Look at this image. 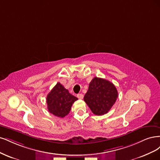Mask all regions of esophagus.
<instances>
[{
  "instance_id": "obj_1",
  "label": "esophagus",
  "mask_w": 160,
  "mask_h": 160,
  "mask_svg": "<svg viewBox=\"0 0 160 160\" xmlns=\"http://www.w3.org/2000/svg\"><path fill=\"white\" fill-rule=\"evenodd\" d=\"M77 97H78L79 99H82V98H83L84 96H83V94H78V95H77Z\"/></svg>"
}]
</instances>
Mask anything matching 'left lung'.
Returning <instances> with one entry per match:
<instances>
[{
  "label": "left lung",
  "mask_w": 160,
  "mask_h": 160,
  "mask_svg": "<svg viewBox=\"0 0 160 160\" xmlns=\"http://www.w3.org/2000/svg\"><path fill=\"white\" fill-rule=\"evenodd\" d=\"M114 84L107 80L94 77L90 82L84 100L93 114L104 115L109 112L118 98Z\"/></svg>",
  "instance_id": "left-lung-1"
}]
</instances>
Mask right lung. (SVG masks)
<instances>
[{
  "mask_svg": "<svg viewBox=\"0 0 160 160\" xmlns=\"http://www.w3.org/2000/svg\"><path fill=\"white\" fill-rule=\"evenodd\" d=\"M77 100L58 82L46 97L48 112L57 117L64 118L69 114L72 104Z\"/></svg>",
  "mask_w": 160,
  "mask_h": 160,
  "instance_id": "right-lung-1",
  "label": "right lung"
}]
</instances>
